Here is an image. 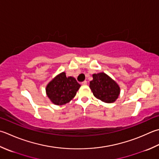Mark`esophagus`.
I'll list each match as a JSON object with an SVG mask.
<instances>
[{
	"mask_svg": "<svg viewBox=\"0 0 159 159\" xmlns=\"http://www.w3.org/2000/svg\"><path fill=\"white\" fill-rule=\"evenodd\" d=\"M87 83H88V82H87V80H84L83 82H82L81 83V84L83 85H87Z\"/></svg>",
	"mask_w": 159,
	"mask_h": 159,
	"instance_id": "34e87169",
	"label": "esophagus"
}]
</instances>
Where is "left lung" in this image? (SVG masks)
<instances>
[{"mask_svg": "<svg viewBox=\"0 0 159 159\" xmlns=\"http://www.w3.org/2000/svg\"><path fill=\"white\" fill-rule=\"evenodd\" d=\"M89 88L96 98L111 103L116 101L120 94V87L111 78L104 72L94 74Z\"/></svg>", "mask_w": 159, "mask_h": 159, "instance_id": "8db88e82", "label": "left lung"}]
</instances>
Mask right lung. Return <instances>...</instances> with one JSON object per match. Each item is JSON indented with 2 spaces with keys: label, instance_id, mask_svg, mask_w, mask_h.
<instances>
[{
  "label": "right lung",
  "instance_id": "right-lung-1",
  "mask_svg": "<svg viewBox=\"0 0 159 159\" xmlns=\"http://www.w3.org/2000/svg\"><path fill=\"white\" fill-rule=\"evenodd\" d=\"M80 87L74 77H67L65 72H62L48 84L46 94L53 103L62 105L69 102L76 96Z\"/></svg>",
  "mask_w": 159,
  "mask_h": 159
}]
</instances>
